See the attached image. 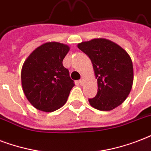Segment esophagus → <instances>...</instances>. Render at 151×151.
<instances>
[{"mask_svg":"<svg viewBox=\"0 0 151 151\" xmlns=\"http://www.w3.org/2000/svg\"><path fill=\"white\" fill-rule=\"evenodd\" d=\"M83 83H84V78L83 77H82V79L79 81V83L80 84V85H83Z\"/></svg>","mask_w":151,"mask_h":151,"instance_id":"34e87169","label":"esophagus"}]
</instances>
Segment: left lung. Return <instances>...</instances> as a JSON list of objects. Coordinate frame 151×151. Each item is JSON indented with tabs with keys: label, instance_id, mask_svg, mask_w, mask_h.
<instances>
[{
	"label": "left lung",
	"instance_id": "obj_1",
	"mask_svg": "<svg viewBox=\"0 0 151 151\" xmlns=\"http://www.w3.org/2000/svg\"><path fill=\"white\" fill-rule=\"evenodd\" d=\"M91 60L98 81V93L90 105L101 111L112 110L123 103L133 83L132 61L128 53L112 41L94 38L78 44Z\"/></svg>",
	"mask_w": 151,
	"mask_h": 151
}]
</instances>
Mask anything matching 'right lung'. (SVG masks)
<instances>
[{"label":"right lung","instance_id":"right-lung-1","mask_svg":"<svg viewBox=\"0 0 151 151\" xmlns=\"http://www.w3.org/2000/svg\"><path fill=\"white\" fill-rule=\"evenodd\" d=\"M62 43L46 42L34 50L21 71L25 96L32 106L44 112L62 107L75 86L69 72L63 66V59L69 51Z\"/></svg>","mask_w":151,"mask_h":151}]
</instances>
